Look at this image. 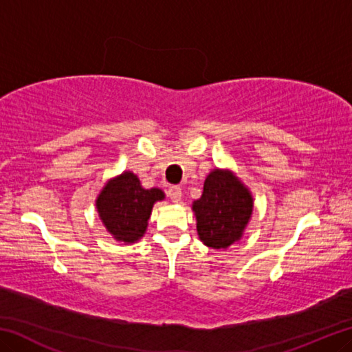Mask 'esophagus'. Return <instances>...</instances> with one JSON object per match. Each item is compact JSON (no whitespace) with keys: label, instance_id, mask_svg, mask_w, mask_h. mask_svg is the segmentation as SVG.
Wrapping results in <instances>:
<instances>
[{"label":"esophagus","instance_id":"34e87169","mask_svg":"<svg viewBox=\"0 0 352 352\" xmlns=\"http://www.w3.org/2000/svg\"><path fill=\"white\" fill-rule=\"evenodd\" d=\"M169 197L172 201H174V204H178V201L182 200V188H178V186L169 188Z\"/></svg>","mask_w":352,"mask_h":352}]
</instances>
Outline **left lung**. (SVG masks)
<instances>
[{
    "label": "left lung",
    "mask_w": 352,
    "mask_h": 352,
    "mask_svg": "<svg viewBox=\"0 0 352 352\" xmlns=\"http://www.w3.org/2000/svg\"><path fill=\"white\" fill-rule=\"evenodd\" d=\"M254 199L231 169H212L201 197L192 201L197 234L206 247L225 250L239 242L252 219Z\"/></svg>",
    "instance_id": "obj_1"
}]
</instances>
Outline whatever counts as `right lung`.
Wrapping results in <instances>:
<instances>
[{
  "instance_id": "add662e5",
  "label": "right lung",
  "mask_w": 352,
  "mask_h": 352,
  "mask_svg": "<svg viewBox=\"0 0 352 352\" xmlns=\"http://www.w3.org/2000/svg\"><path fill=\"white\" fill-rule=\"evenodd\" d=\"M166 199L160 188H142L132 170L110 178L96 197L100 222L111 237L122 243H135L146 234L152 208Z\"/></svg>"
}]
</instances>
